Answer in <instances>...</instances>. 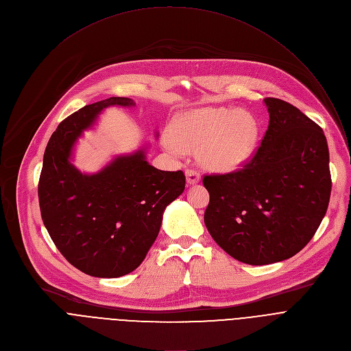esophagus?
<instances>
[{
    "label": "esophagus",
    "mask_w": 351,
    "mask_h": 351,
    "mask_svg": "<svg viewBox=\"0 0 351 351\" xmlns=\"http://www.w3.org/2000/svg\"><path fill=\"white\" fill-rule=\"evenodd\" d=\"M186 180L189 184H195L199 180H202V176L195 171V169H187L186 171Z\"/></svg>",
    "instance_id": "esophagus-1"
}]
</instances>
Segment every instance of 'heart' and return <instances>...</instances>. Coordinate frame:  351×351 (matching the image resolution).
Listing matches in <instances>:
<instances>
[{
  "label": "heart",
  "instance_id": "b5f03b06",
  "mask_svg": "<svg viewBox=\"0 0 351 351\" xmlns=\"http://www.w3.org/2000/svg\"><path fill=\"white\" fill-rule=\"evenodd\" d=\"M258 140L256 118L243 110L203 107L180 114L162 138L164 147L182 157L197 149L202 164L215 172H232L252 158Z\"/></svg>",
  "mask_w": 351,
  "mask_h": 351
}]
</instances>
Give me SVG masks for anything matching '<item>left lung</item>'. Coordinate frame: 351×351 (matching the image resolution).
Returning <instances> with one entry per match:
<instances>
[{"label":"left lung","mask_w":351,"mask_h":351,"mask_svg":"<svg viewBox=\"0 0 351 351\" xmlns=\"http://www.w3.org/2000/svg\"><path fill=\"white\" fill-rule=\"evenodd\" d=\"M269 125L243 169L206 175V226L234 260L267 265L303 250L330 198L329 149L324 130L294 106L265 98Z\"/></svg>","instance_id":"1"}]
</instances>
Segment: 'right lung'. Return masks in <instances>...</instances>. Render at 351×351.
Returning <instances> with one entry per match:
<instances>
[{"label":"right lung","mask_w":351,"mask_h":351,"mask_svg":"<svg viewBox=\"0 0 351 351\" xmlns=\"http://www.w3.org/2000/svg\"><path fill=\"white\" fill-rule=\"evenodd\" d=\"M112 106L134 107L126 97H110L64 119L49 138L38 180L45 229L61 254L95 278L134 271L156 241L162 214L184 190L182 171H160L145 160L147 145L117 156L97 173L72 162L76 140Z\"/></svg>","instance_id":"1"}]
</instances>
